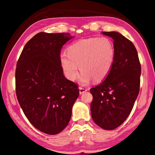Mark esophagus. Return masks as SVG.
Wrapping results in <instances>:
<instances>
[{
	"instance_id": "34e87169",
	"label": "esophagus",
	"mask_w": 155,
	"mask_h": 155,
	"mask_svg": "<svg viewBox=\"0 0 155 155\" xmlns=\"http://www.w3.org/2000/svg\"><path fill=\"white\" fill-rule=\"evenodd\" d=\"M79 94H84L85 92H86V91H87V89H85V88H84V87H79Z\"/></svg>"
}]
</instances>
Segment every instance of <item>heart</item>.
Segmentation results:
<instances>
[{
  "label": "heart",
  "instance_id": "obj_1",
  "mask_svg": "<svg viewBox=\"0 0 155 155\" xmlns=\"http://www.w3.org/2000/svg\"><path fill=\"white\" fill-rule=\"evenodd\" d=\"M115 55L114 44L110 39L94 38L72 43L68 48V54H60L59 60L68 79L74 81L81 70L79 82L85 85L94 79L101 81L107 77Z\"/></svg>",
  "mask_w": 155,
  "mask_h": 155
}]
</instances>
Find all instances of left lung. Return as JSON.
I'll return each mask as SVG.
<instances>
[{
  "label": "left lung",
  "instance_id": "8db88e82",
  "mask_svg": "<svg viewBox=\"0 0 155 155\" xmlns=\"http://www.w3.org/2000/svg\"><path fill=\"white\" fill-rule=\"evenodd\" d=\"M102 33L114 40L115 55L109 74L90 90L91 114L100 127L114 130L127 120L137 98L141 65L137 50L129 40L115 31Z\"/></svg>",
  "mask_w": 155,
  "mask_h": 155
}]
</instances>
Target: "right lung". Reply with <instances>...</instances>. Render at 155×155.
I'll use <instances>...</instances> for the list:
<instances>
[{"mask_svg":"<svg viewBox=\"0 0 155 155\" xmlns=\"http://www.w3.org/2000/svg\"><path fill=\"white\" fill-rule=\"evenodd\" d=\"M70 33L40 32L26 44L15 70V91L20 105L37 129L56 135L69 123L79 91L64 77L59 57Z\"/></svg>","mask_w":155,"mask_h":155,"instance_id":"obj_1","label":"right lung"}]
</instances>
